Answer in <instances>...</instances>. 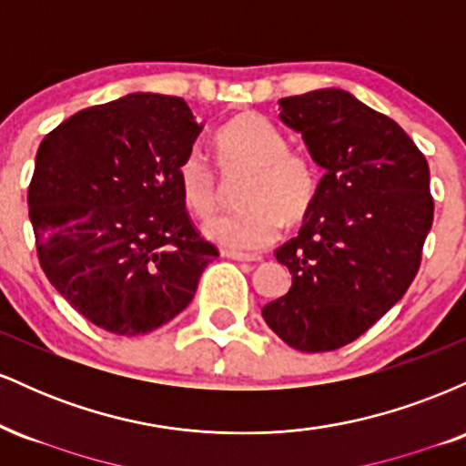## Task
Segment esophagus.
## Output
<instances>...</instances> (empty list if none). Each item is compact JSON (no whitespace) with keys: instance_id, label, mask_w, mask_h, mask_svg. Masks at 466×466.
Returning <instances> with one entry per match:
<instances>
[{"instance_id":"1","label":"esophagus","mask_w":466,"mask_h":466,"mask_svg":"<svg viewBox=\"0 0 466 466\" xmlns=\"http://www.w3.org/2000/svg\"><path fill=\"white\" fill-rule=\"evenodd\" d=\"M223 256H226V258L238 260V263H260V260H263L258 254H243V251H229V249L223 251Z\"/></svg>"}]
</instances>
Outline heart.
I'll use <instances>...</instances> for the list:
<instances>
[{
    "instance_id": "1",
    "label": "heart",
    "mask_w": 466,
    "mask_h": 466,
    "mask_svg": "<svg viewBox=\"0 0 466 466\" xmlns=\"http://www.w3.org/2000/svg\"><path fill=\"white\" fill-rule=\"evenodd\" d=\"M218 166L226 175L248 173L238 215L215 217L203 226L208 240L229 251L269 248L285 221L307 215L318 192V170L307 155L291 151L287 136L258 114L228 120L215 136ZM181 199L197 217H210L221 201L218 179L201 153L192 151L177 168Z\"/></svg>"
}]
</instances>
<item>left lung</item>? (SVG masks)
Returning a JSON list of instances; mask_svg holds the SVG:
<instances>
[{
    "instance_id": "1",
    "label": "left lung",
    "mask_w": 466,
    "mask_h": 466,
    "mask_svg": "<svg viewBox=\"0 0 466 466\" xmlns=\"http://www.w3.org/2000/svg\"><path fill=\"white\" fill-rule=\"evenodd\" d=\"M278 105L324 177L300 234L276 249L291 287L265 304L263 318L291 349L335 350L366 333L414 280L434 221L430 166L397 122L344 89Z\"/></svg>"
}]
</instances>
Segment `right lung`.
Here are the masks:
<instances>
[{
	"mask_svg": "<svg viewBox=\"0 0 466 466\" xmlns=\"http://www.w3.org/2000/svg\"><path fill=\"white\" fill-rule=\"evenodd\" d=\"M201 131L184 98L137 92L78 111L36 151L28 208L39 263L109 333L170 322L218 256L192 228L177 181Z\"/></svg>",
	"mask_w": 466,
	"mask_h": 466,
	"instance_id": "obj_1",
	"label": "right lung"
}]
</instances>
